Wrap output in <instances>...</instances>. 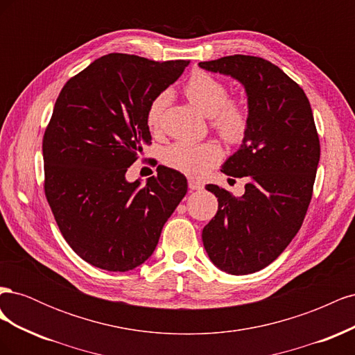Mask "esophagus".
<instances>
[{
	"label": "esophagus",
	"mask_w": 355,
	"mask_h": 355,
	"mask_svg": "<svg viewBox=\"0 0 355 355\" xmlns=\"http://www.w3.org/2000/svg\"><path fill=\"white\" fill-rule=\"evenodd\" d=\"M188 187H189V189H192V191L202 189V188H204V185L201 184V182L194 180V179H189V180H188Z\"/></svg>",
	"instance_id": "obj_1"
}]
</instances>
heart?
<instances>
[{"label": "heart", "instance_id": "obj_1", "mask_svg": "<svg viewBox=\"0 0 355 355\" xmlns=\"http://www.w3.org/2000/svg\"><path fill=\"white\" fill-rule=\"evenodd\" d=\"M184 93L196 108L207 116L211 124L227 142H240L247 130V111L240 99H230L228 89L220 80L207 72L196 71L188 78ZM168 101L166 93L158 94L146 111V124L157 130L159 118ZM222 158L220 148L214 142L178 141L166 148L164 163L180 173L201 178L216 166Z\"/></svg>", "mask_w": 355, "mask_h": 355}]
</instances>
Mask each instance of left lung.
<instances>
[{
    "label": "left lung",
    "instance_id": "8db88e82",
    "mask_svg": "<svg viewBox=\"0 0 355 355\" xmlns=\"http://www.w3.org/2000/svg\"><path fill=\"white\" fill-rule=\"evenodd\" d=\"M198 67L237 80L247 94V130L225 175L245 178L244 194L218 185V213L202 230L210 261L232 275L274 262L302 227L320 161V141L305 92L271 62L234 55Z\"/></svg>",
    "mask_w": 355,
    "mask_h": 355
}]
</instances>
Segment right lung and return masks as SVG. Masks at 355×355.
Here are the masks:
<instances>
[{
	"label": "right lung",
	"instance_id": "add662e5",
	"mask_svg": "<svg viewBox=\"0 0 355 355\" xmlns=\"http://www.w3.org/2000/svg\"><path fill=\"white\" fill-rule=\"evenodd\" d=\"M188 65L111 53L72 77L55 103L42 139L46 197L63 239L96 268L142 265L187 194L173 168H157L144 187L125 173L151 144L149 105Z\"/></svg>",
	"mask_w": 355,
	"mask_h": 355
}]
</instances>
